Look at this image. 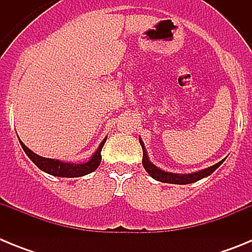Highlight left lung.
<instances>
[{
    "instance_id": "8db88e82",
    "label": "left lung",
    "mask_w": 252,
    "mask_h": 252,
    "mask_svg": "<svg viewBox=\"0 0 252 252\" xmlns=\"http://www.w3.org/2000/svg\"><path fill=\"white\" fill-rule=\"evenodd\" d=\"M140 145L142 148V165H144V169L148 171V174L150 175L151 178H154L155 180H159V182H162V183H170V184H190V183H195L198 180L203 179V178L208 177L218 168V166L221 165L222 162L224 161L221 160V161H218L217 164L212 166H208L206 169H202V170L194 171V173H189V174H177V173H170V171H165L160 169L159 166H157L155 164L150 161L148 155V151H146L145 145H144V142H142L141 137H139Z\"/></svg>"
}]
</instances>
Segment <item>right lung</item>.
<instances>
[{"label": "right lung", "mask_w": 252, "mask_h": 252, "mask_svg": "<svg viewBox=\"0 0 252 252\" xmlns=\"http://www.w3.org/2000/svg\"><path fill=\"white\" fill-rule=\"evenodd\" d=\"M107 136L102 140V142L99 144V146L97 148V150L93 153L92 157L90 158V160L86 162H81V164H77V162H68V161H62V160L58 159H50V158H43L35 154L34 151H31L28 146L19 139L20 144H21L22 149L26 153L29 158L31 159V161L34 162L35 165L39 169H41L43 171L48 173L50 175H54V177H60V178H78L83 177V175L90 174L92 171H94L95 169L98 168L99 164H101V151L103 148L104 142H106Z\"/></svg>", "instance_id": "right-lung-1"}]
</instances>
